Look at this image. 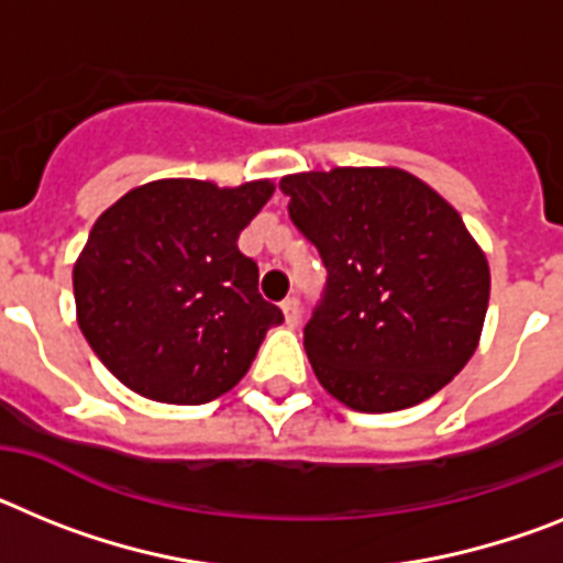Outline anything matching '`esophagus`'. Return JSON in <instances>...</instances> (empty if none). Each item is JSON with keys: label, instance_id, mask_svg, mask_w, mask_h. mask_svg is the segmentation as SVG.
Returning a JSON list of instances; mask_svg holds the SVG:
<instances>
[{"label": "esophagus", "instance_id": "34e87169", "mask_svg": "<svg viewBox=\"0 0 563 563\" xmlns=\"http://www.w3.org/2000/svg\"><path fill=\"white\" fill-rule=\"evenodd\" d=\"M283 314H286V325H291V329H295L297 322H300V314H302L300 300H297V297H288V300H283Z\"/></svg>", "mask_w": 563, "mask_h": 563}]
</instances>
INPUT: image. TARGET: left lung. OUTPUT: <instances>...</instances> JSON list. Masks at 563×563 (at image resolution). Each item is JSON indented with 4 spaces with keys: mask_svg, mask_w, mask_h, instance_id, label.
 <instances>
[{
    "mask_svg": "<svg viewBox=\"0 0 563 563\" xmlns=\"http://www.w3.org/2000/svg\"><path fill=\"white\" fill-rule=\"evenodd\" d=\"M288 218L329 272L302 345L331 397L363 413L424 402L482 336L490 268L456 209L394 166L280 180Z\"/></svg>",
    "mask_w": 563,
    "mask_h": 563,
    "instance_id": "obj_1",
    "label": "left lung"
}]
</instances>
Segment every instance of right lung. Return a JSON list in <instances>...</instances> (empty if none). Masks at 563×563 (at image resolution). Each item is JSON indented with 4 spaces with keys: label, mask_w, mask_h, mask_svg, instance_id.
Here are the masks:
<instances>
[{
    "label": "right lung",
    "mask_w": 563,
    "mask_h": 563,
    "mask_svg": "<svg viewBox=\"0 0 563 563\" xmlns=\"http://www.w3.org/2000/svg\"><path fill=\"white\" fill-rule=\"evenodd\" d=\"M272 180L221 189L166 178L115 200L73 268L78 329L130 390L203 405L241 383L283 311L257 291L238 238Z\"/></svg>",
    "instance_id": "add662e5"
}]
</instances>
